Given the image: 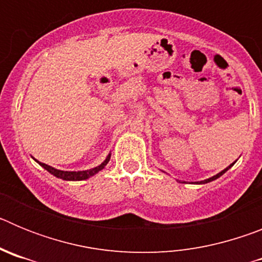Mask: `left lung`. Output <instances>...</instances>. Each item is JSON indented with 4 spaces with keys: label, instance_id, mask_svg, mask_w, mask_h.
<instances>
[{
    "label": "left lung",
    "instance_id": "left-lung-1",
    "mask_svg": "<svg viewBox=\"0 0 262 262\" xmlns=\"http://www.w3.org/2000/svg\"><path fill=\"white\" fill-rule=\"evenodd\" d=\"M233 164H235V163H233ZM233 164H231V165H230V166H227V168H226V169H224V170H222V172H221V173H217V174H216V176H214V177H211V178H207V180H205V181H201V182H200V184H207V182H210V181H214V180H216V178H217V177H221V176H222V174H224V173H226V172H227V170H228V169H230V168H231V166H232V165H233Z\"/></svg>",
    "mask_w": 262,
    "mask_h": 262
}]
</instances>
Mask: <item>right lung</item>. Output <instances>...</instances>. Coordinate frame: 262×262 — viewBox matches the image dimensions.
<instances>
[{
    "label": "right lung",
    "instance_id": "obj_1",
    "mask_svg": "<svg viewBox=\"0 0 262 262\" xmlns=\"http://www.w3.org/2000/svg\"><path fill=\"white\" fill-rule=\"evenodd\" d=\"M108 160H110V155H108L107 159H106L101 165L96 166V168L93 169H89V170H80V172H64V170H57V169L52 168V166L47 165V164H40L46 170H48L51 174L55 176V177L62 178V180H66V181H82V180H86V178L92 177V176H94L96 173H98L99 170H102L106 166V164L108 163Z\"/></svg>",
    "mask_w": 262,
    "mask_h": 262
}]
</instances>
